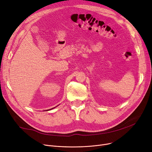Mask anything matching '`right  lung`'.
<instances>
[{
	"mask_svg": "<svg viewBox=\"0 0 152 152\" xmlns=\"http://www.w3.org/2000/svg\"><path fill=\"white\" fill-rule=\"evenodd\" d=\"M55 107H54V108H55ZM54 108H51V109H49V110H52V109H53ZM46 111H47V110H46Z\"/></svg>",
	"mask_w": 152,
	"mask_h": 152,
	"instance_id": "right-lung-1",
	"label": "right lung"
}]
</instances>
